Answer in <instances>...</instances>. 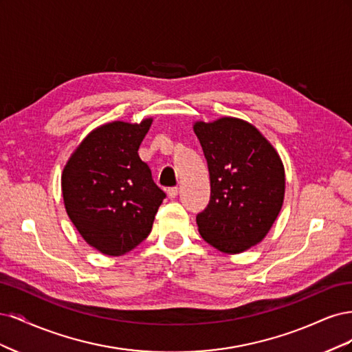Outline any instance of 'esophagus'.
<instances>
[{"label":"esophagus","instance_id":"obj_1","mask_svg":"<svg viewBox=\"0 0 352 352\" xmlns=\"http://www.w3.org/2000/svg\"><path fill=\"white\" fill-rule=\"evenodd\" d=\"M167 195H168L170 198H176V195H177V188H176V186L168 188V189H167Z\"/></svg>","mask_w":352,"mask_h":352}]
</instances>
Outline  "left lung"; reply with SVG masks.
<instances>
[{"label":"left lung","mask_w":352,"mask_h":352,"mask_svg":"<svg viewBox=\"0 0 352 352\" xmlns=\"http://www.w3.org/2000/svg\"><path fill=\"white\" fill-rule=\"evenodd\" d=\"M207 158L211 195L197 214L202 239L236 254L258 243L282 208L285 172L278 153L247 122L223 117L194 126Z\"/></svg>","instance_id":"1"}]
</instances>
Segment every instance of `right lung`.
<instances>
[{"mask_svg": "<svg viewBox=\"0 0 352 352\" xmlns=\"http://www.w3.org/2000/svg\"><path fill=\"white\" fill-rule=\"evenodd\" d=\"M113 122L91 132L63 170L67 214L83 239L107 255H122L153 229L166 192L138 150L151 126Z\"/></svg>", "mask_w": 352, "mask_h": 352, "instance_id": "obj_1", "label": "right lung"}]
</instances>
